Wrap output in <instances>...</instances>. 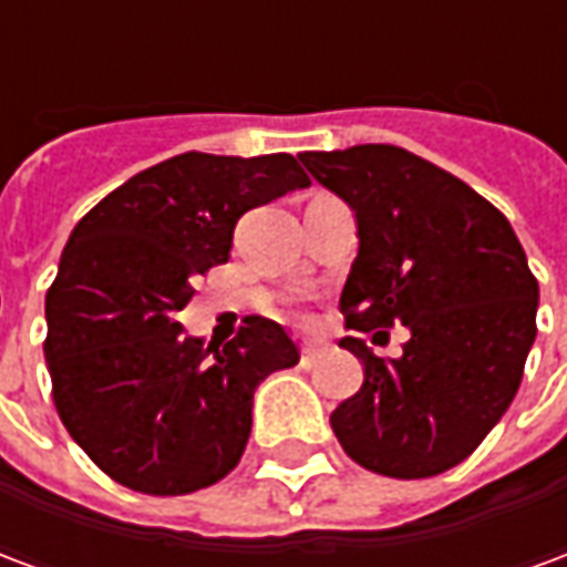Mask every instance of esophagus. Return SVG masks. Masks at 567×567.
Listing matches in <instances>:
<instances>
[{
	"instance_id": "esophagus-1",
	"label": "esophagus",
	"mask_w": 567,
	"mask_h": 567,
	"mask_svg": "<svg viewBox=\"0 0 567 567\" xmlns=\"http://www.w3.org/2000/svg\"><path fill=\"white\" fill-rule=\"evenodd\" d=\"M321 358H324V349H319V346H303V352H300V368L312 370Z\"/></svg>"
}]
</instances>
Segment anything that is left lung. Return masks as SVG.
Here are the masks:
<instances>
[{
  "label": "left lung",
  "mask_w": 567,
  "mask_h": 567,
  "mask_svg": "<svg viewBox=\"0 0 567 567\" xmlns=\"http://www.w3.org/2000/svg\"><path fill=\"white\" fill-rule=\"evenodd\" d=\"M300 163L355 212L346 328H410L392 361L340 340L364 382L331 413L333 434L373 474H443L498 425L523 382L537 333L523 246L474 187L398 145L303 151Z\"/></svg>",
  "instance_id": "left-lung-1"
}]
</instances>
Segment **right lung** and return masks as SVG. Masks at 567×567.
Here are the masks:
<instances>
[{"mask_svg": "<svg viewBox=\"0 0 567 567\" xmlns=\"http://www.w3.org/2000/svg\"><path fill=\"white\" fill-rule=\"evenodd\" d=\"M307 185L291 154L187 151L136 173L75 224L44 297V361L63 425L115 483L187 495L239 464L255 389L300 352L260 316L230 343L206 346L178 312L199 276L227 264L248 209Z\"/></svg>", "mask_w": 567, "mask_h": 567, "instance_id": "1", "label": "right lung"}]
</instances>
